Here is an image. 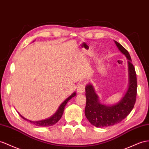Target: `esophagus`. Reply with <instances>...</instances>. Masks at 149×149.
Segmentation results:
<instances>
[{"label": "esophagus", "instance_id": "esophagus-1", "mask_svg": "<svg viewBox=\"0 0 149 149\" xmlns=\"http://www.w3.org/2000/svg\"><path fill=\"white\" fill-rule=\"evenodd\" d=\"M85 86L84 84H79L77 86V92L79 93H83L85 91Z\"/></svg>", "mask_w": 149, "mask_h": 149}]
</instances>
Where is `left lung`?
<instances>
[{
    "instance_id": "left-lung-1",
    "label": "left lung",
    "mask_w": 149,
    "mask_h": 149,
    "mask_svg": "<svg viewBox=\"0 0 149 149\" xmlns=\"http://www.w3.org/2000/svg\"><path fill=\"white\" fill-rule=\"evenodd\" d=\"M118 49L128 60V86L124 96L116 103L106 105L101 103L92 84L86 86V105L85 115L90 123L96 127H104L119 123L132 111L136 101L137 81L135 68L129 53L117 41H114Z\"/></svg>"
}]
</instances>
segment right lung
<instances>
[{"instance_id": "obj_1", "label": "right lung", "mask_w": 149, "mask_h": 149, "mask_svg": "<svg viewBox=\"0 0 149 149\" xmlns=\"http://www.w3.org/2000/svg\"><path fill=\"white\" fill-rule=\"evenodd\" d=\"M75 96H76V93L74 92L70 96H68L66 100L60 105L58 109L56 110V111L53 114V115H52L50 117H49L48 118H46L45 120H41L39 121H31V120L26 119V118H25L24 116H22L21 114H20L19 113H18L19 114V115L21 116V118H23L24 120L29 121L30 123H31L36 126H38V127H50V126L56 124L57 122L60 120V118H62L63 115L64 109H65V107L67 103L68 102V101L70 100L72 97H74Z\"/></svg>"}]
</instances>
